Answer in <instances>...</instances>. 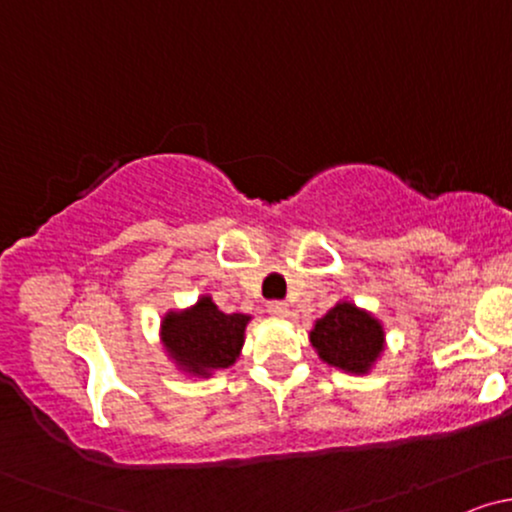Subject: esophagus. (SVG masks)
Here are the masks:
<instances>
[{
    "label": "esophagus",
    "mask_w": 512,
    "mask_h": 512,
    "mask_svg": "<svg viewBox=\"0 0 512 512\" xmlns=\"http://www.w3.org/2000/svg\"><path fill=\"white\" fill-rule=\"evenodd\" d=\"M267 310L272 315H276V317H289L291 315V308L284 301H272V303L267 305Z\"/></svg>",
    "instance_id": "esophagus-1"
}]
</instances>
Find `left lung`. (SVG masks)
Segmentation results:
<instances>
[{"label":"left lung","mask_w":512,"mask_h":512,"mask_svg":"<svg viewBox=\"0 0 512 512\" xmlns=\"http://www.w3.org/2000/svg\"><path fill=\"white\" fill-rule=\"evenodd\" d=\"M310 344L327 366L366 375L385 351V327L366 308L339 301L325 317L315 320Z\"/></svg>","instance_id":"obj_1"}]
</instances>
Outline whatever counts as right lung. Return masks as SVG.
Returning <instances> with one entry per match:
<instances>
[{"mask_svg": "<svg viewBox=\"0 0 512 512\" xmlns=\"http://www.w3.org/2000/svg\"><path fill=\"white\" fill-rule=\"evenodd\" d=\"M250 320L243 313H223L211 296H199L190 308L168 310L158 334L178 370L192 378H211L238 361Z\"/></svg>", "mask_w": 512, "mask_h": 512, "instance_id": "1", "label": "right lung"}]
</instances>
